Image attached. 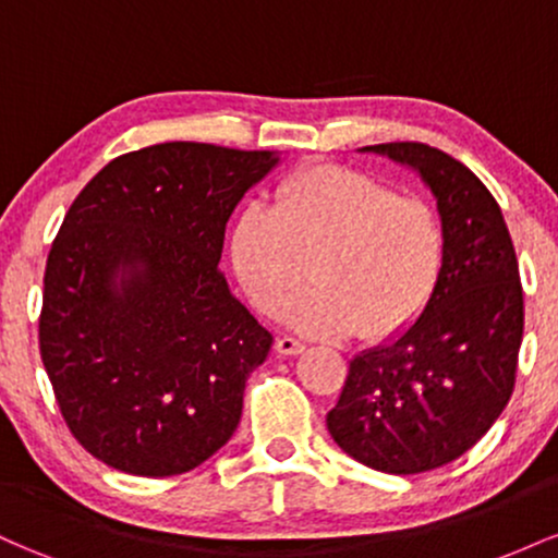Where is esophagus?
I'll return each instance as SVG.
<instances>
[{"label": "esophagus", "instance_id": "esophagus-1", "mask_svg": "<svg viewBox=\"0 0 558 558\" xmlns=\"http://www.w3.org/2000/svg\"><path fill=\"white\" fill-rule=\"evenodd\" d=\"M304 349H306V345L293 336H280L278 341H275V351H278V354H283V356H296Z\"/></svg>", "mask_w": 558, "mask_h": 558}]
</instances>
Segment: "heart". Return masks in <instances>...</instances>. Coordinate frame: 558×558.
I'll list each match as a JSON object with an SVG mask.
<instances>
[{
    "label": "heart",
    "mask_w": 558,
    "mask_h": 558,
    "mask_svg": "<svg viewBox=\"0 0 558 558\" xmlns=\"http://www.w3.org/2000/svg\"><path fill=\"white\" fill-rule=\"evenodd\" d=\"M241 286L265 312L288 307L310 336L390 338L430 304L446 265V233L430 202L354 168L315 165L275 189V207L246 204L230 233Z\"/></svg>",
    "instance_id": "b5f03b06"
}]
</instances>
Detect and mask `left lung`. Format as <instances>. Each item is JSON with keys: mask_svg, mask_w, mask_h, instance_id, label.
<instances>
[{"mask_svg": "<svg viewBox=\"0 0 558 558\" xmlns=\"http://www.w3.org/2000/svg\"><path fill=\"white\" fill-rule=\"evenodd\" d=\"M430 185L446 265L425 312L390 343L349 364L328 430L349 457L388 475H420L462 457L509 403L524 301L501 207L459 159L417 141L364 146Z\"/></svg>", "mask_w": 558, "mask_h": 558, "instance_id": "obj_1", "label": "left lung"}]
</instances>
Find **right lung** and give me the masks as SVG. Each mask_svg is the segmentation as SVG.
<instances>
[{"label": "right lung", "mask_w": 558, "mask_h": 558, "mask_svg": "<svg viewBox=\"0 0 558 558\" xmlns=\"http://www.w3.org/2000/svg\"><path fill=\"white\" fill-rule=\"evenodd\" d=\"M275 151L170 141L105 165L49 248L38 349L73 438L112 470L183 475L235 433L272 336L220 272L228 217Z\"/></svg>", "instance_id": "right-lung-1"}]
</instances>
